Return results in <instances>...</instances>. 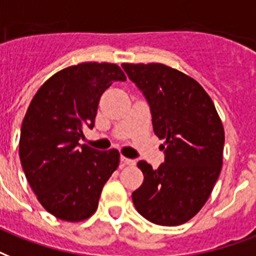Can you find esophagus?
I'll use <instances>...</instances> for the list:
<instances>
[{
    "label": "esophagus",
    "mask_w": 256,
    "mask_h": 256,
    "mask_svg": "<svg viewBox=\"0 0 256 256\" xmlns=\"http://www.w3.org/2000/svg\"><path fill=\"white\" fill-rule=\"evenodd\" d=\"M122 162L124 164H126V166H134V164H136V160L128 159V158H126V156H122Z\"/></svg>",
    "instance_id": "34e87169"
}]
</instances>
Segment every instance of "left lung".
<instances>
[{"label":"left lung","instance_id":"left-lung-1","mask_svg":"<svg viewBox=\"0 0 256 256\" xmlns=\"http://www.w3.org/2000/svg\"><path fill=\"white\" fill-rule=\"evenodd\" d=\"M122 66L150 102L154 132L166 152L158 170L138 163L144 182L132 194L134 207L155 224H183L202 210L220 175L222 120L208 93L186 73L160 62Z\"/></svg>","mask_w":256,"mask_h":256}]
</instances>
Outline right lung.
Returning <instances> with one entry per match:
<instances>
[{"instance_id":"add662e5","label":"right lung","mask_w":256,"mask_h":256,"mask_svg":"<svg viewBox=\"0 0 256 256\" xmlns=\"http://www.w3.org/2000/svg\"><path fill=\"white\" fill-rule=\"evenodd\" d=\"M126 77L118 64L81 62L54 73L32 98L21 126L20 159L41 206L57 219L81 222L96 212L104 184L120 163L118 150L81 146L93 128L101 94Z\"/></svg>"}]
</instances>
